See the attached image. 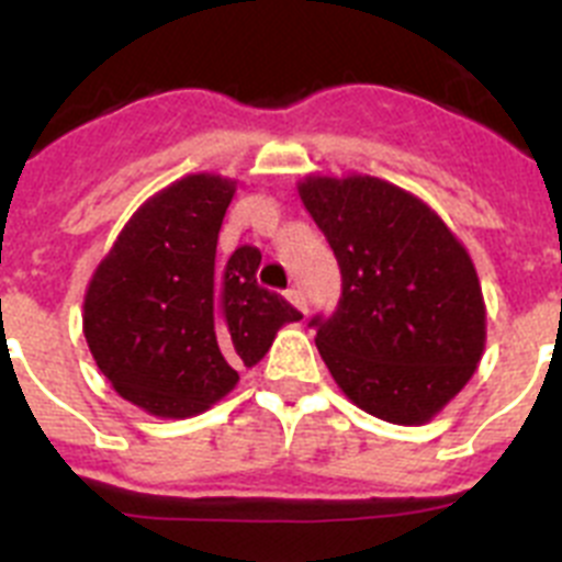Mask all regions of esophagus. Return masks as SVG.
Returning <instances> with one entry per match:
<instances>
[{"mask_svg":"<svg viewBox=\"0 0 562 562\" xmlns=\"http://www.w3.org/2000/svg\"><path fill=\"white\" fill-rule=\"evenodd\" d=\"M286 301H290V304L295 306L297 312H304V315H306V297H304V292L292 286V290H286Z\"/></svg>","mask_w":562,"mask_h":562,"instance_id":"1","label":"esophagus"}]
</instances>
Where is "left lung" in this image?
<instances>
[{"mask_svg": "<svg viewBox=\"0 0 562 562\" xmlns=\"http://www.w3.org/2000/svg\"><path fill=\"white\" fill-rule=\"evenodd\" d=\"M342 276L317 351L357 408L394 425L434 419L479 369L486 306L473 258L439 213L380 177L297 182Z\"/></svg>", "mask_w": 562, "mask_h": 562, "instance_id": "obj_1", "label": "left lung"}]
</instances>
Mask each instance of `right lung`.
<instances>
[{
  "instance_id": "add662e5",
  "label": "right lung",
  "mask_w": 562,
  "mask_h": 562,
  "mask_svg": "<svg viewBox=\"0 0 562 562\" xmlns=\"http://www.w3.org/2000/svg\"><path fill=\"white\" fill-rule=\"evenodd\" d=\"M236 182L188 173L148 196L83 295V337L114 391L160 419H186L231 394L241 366L270 351L278 329L301 321L258 286L261 252L216 241Z\"/></svg>"
}]
</instances>
